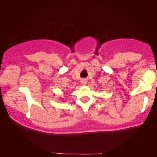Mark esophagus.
<instances>
[{
  "instance_id": "34e87169",
  "label": "esophagus",
  "mask_w": 157,
  "mask_h": 157,
  "mask_svg": "<svg viewBox=\"0 0 157 157\" xmlns=\"http://www.w3.org/2000/svg\"><path fill=\"white\" fill-rule=\"evenodd\" d=\"M80 83L81 85H82V86H85V85H86V83H87V81L85 80V79H82L80 81Z\"/></svg>"
}]
</instances>
